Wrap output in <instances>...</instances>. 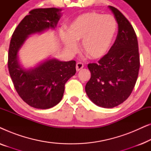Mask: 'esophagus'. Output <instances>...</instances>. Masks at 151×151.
<instances>
[{
	"label": "esophagus",
	"mask_w": 151,
	"mask_h": 151,
	"mask_svg": "<svg viewBox=\"0 0 151 151\" xmlns=\"http://www.w3.org/2000/svg\"><path fill=\"white\" fill-rule=\"evenodd\" d=\"M84 67V65L82 63H78L76 64V71H79L80 69H82Z\"/></svg>",
	"instance_id": "obj_1"
}]
</instances>
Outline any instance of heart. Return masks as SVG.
<instances>
[{
    "instance_id": "b5f03b06",
    "label": "heart",
    "mask_w": 151,
    "mask_h": 151,
    "mask_svg": "<svg viewBox=\"0 0 151 151\" xmlns=\"http://www.w3.org/2000/svg\"><path fill=\"white\" fill-rule=\"evenodd\" d=\"M117 28V22L113 16L86 12L78 16L69 24L67 34L62 33L61 38L69 53H75L77 42L82 40L84 53L91 59H100L111 48Z\"/></svg>"
}]
</instances>
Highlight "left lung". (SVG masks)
I'll list each match as a JSON object with an SVG mask.
<instances>
[{
    "label": "left lung",
    "mask_w": 151,
    "mask_h": 151,
    "mask_svg": "<svg viewBox=\"0 0 151 151\" xmlns=\"http://www.w3.org/2000/svg\"><path fill=\"white\" fill-rule=\"evenodd\" d=\"M109 8L118 24L114 44L98 63L88 64L91 74L85 91L88 98L102 108L123 103L132 93L139 69L138 42L133 27L125 16L112 6Z\"/></svg>",
    "instance_id": "left-lung-1"
}]
</instances>
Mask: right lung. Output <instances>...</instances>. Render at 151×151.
Segmentation results:
<instances>
[{
  "label": "right lung",
  "mask_w": 151,
  "mask_h": 151,
  "mask_svg": "<svg viewBox=\"0 0 151 151\" xmlns=\"http://www.w3.org/2000/svg\"><path fill=\"white\" fill-rule=\"evenodd\" d=\"M61 11L55 7L32 10L16 27L10 41L8 69L14 87L24 102L36 109H50L60 102L65 83L76 72V61L49 58L26 69L20 63L18 52L31 35L55 29Z\"/></svg>",
  "instance_id": "1"
}]
</instances>
